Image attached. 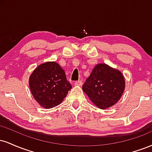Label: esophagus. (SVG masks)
I'll return each instance as SVG.
<instances>
[{"label":"esophagus","mask_w":152,"mask_h":152,"mask_svg":"<svg viewBox=\"0 0 152 152\" xmlns=\"http://www.w3.org/2000/svg\"><path fill=\"white\" fill-rule=\"evenodd\" d=\"M75 86H81L82 85V81H81V80H78V81H76V82H75Z\"/></svg>","instance_id":"obj_1"}]
</instances>
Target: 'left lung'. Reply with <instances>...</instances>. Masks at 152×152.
Returning a JSON list of instances; mask_svg holds the SVG:
<instances>
[{
	"label": "left lung",
	"mask_w": 152,
	"mask_h": 152,
	"mask_svg": "<svg viewBox=\"0 0 152 152\" xmlns=\"http://www.w3.org/2000/svg\"><path fill=\"white\" fill-rule=\"evenodd\" d=\"M125 89V79L120 71L105 64H96L82 86L94 105L101 109L114 106Z\"/></svg>",
	"instance_id": "8db88e82"
}]
</instances>
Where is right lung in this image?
<instances>
[{
    "mask_svg": "<svg viewBox=\"0 0 152 152\" xmlns=\"http://www.w3.org/2000/svg\"><path fill=\"white\" fill-rule=\"evenodd\" d=\"M29 86L35 100L45 109H51L64 101L72 86L65 71L55 61L40 64L29 77Z\"/></svg>",
    "mask_w": 152,
    "mask_h": 152,
    "instance_id": "1",
    "label": "right lung"
}]
</instances>
